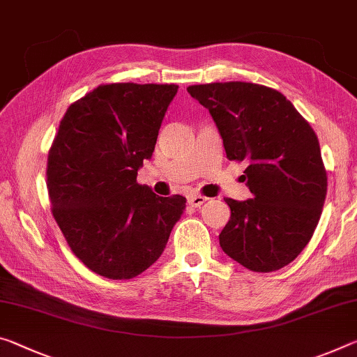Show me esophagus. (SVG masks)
Segmentation results:
<instances>
[{
	"instance_id": "obj_1",
	"label": "esophagus",
	"mask_w": 357,
	"mask_h": 357,
	"mask_svg": "<svg viewBox=\"0 0 357 357\" xmlns=\"http://www.w3.org/2000/svg\"><path fill=\"white\" fill-rule=\"evenodd\" d=\"M208 199L206 197H203V195H190L189 197V205H192L194 208H200L203 203H205Z\"/></svg>"
}]
</instances>
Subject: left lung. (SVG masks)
I'll return each mask as SVG.
<instances>
[{"label":"left lung","instance_id":"1","mask_svg":"<svg viewBox=\"0 0 357 357\" xmlns=\"http://www.w3.org/2000/svg\"><path fill=\"white\" fill-rule=\"evenodd\" d=\"M188 92L211 114L229 160H245V202L225 199L230 219L219 245L243 267L275 271L313 236L327 194L319 141L278 90L251 82H213Z\"/></svg>","mask_w":357,"mask_h":357}]
</instances>
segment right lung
Masks as SVG:
<instances>
[{
	"instance_id": "1",
	"label": "right lung",
	"mask_w": 357,
	"mask_h": 357,
	"mask_svg": "<svg viewBox=\"0 0 357 357\" xmlns=\"http://www.w3.org/2000/svg\"><path fill=\"white\" fill-rule=\"evenodd\" d=\"M178 92L174 84H106L68 107L47 157L52 214L75 256L95 273L130 280L165 250L185 209L137 183Z\"/></svg>"
}]
</instances>
